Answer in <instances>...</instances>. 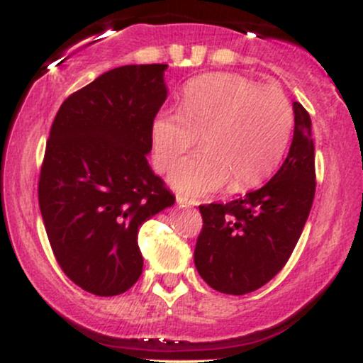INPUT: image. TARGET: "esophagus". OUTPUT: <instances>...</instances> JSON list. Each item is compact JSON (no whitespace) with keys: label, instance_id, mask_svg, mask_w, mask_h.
<instances>
[{"label":"esophagus","instance_id":"34e87169","mask_svg":"<svg viewBox=\"0 0 363 363\" xmlns=\"http://www.w3.org/2000/svg\"><path fill=\"white\" fill-rule=\"evenodd\" d=\"M176 201L181 208H191V206L198 205V201H196V199H189V198H186V196H181V194L176 196Z\"/></svg>","mask_w":363,"mask_h":363}]
</instances>
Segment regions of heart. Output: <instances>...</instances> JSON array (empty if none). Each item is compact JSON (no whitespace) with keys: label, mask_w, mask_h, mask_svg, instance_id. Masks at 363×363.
Masks as SVG:
<instances>
[{"label":"heart","mask_w":363,"mask_h":363,"mask_svg":"<svg viewBox=\"0 0 363 363\" xmlns=\"http://www.w3.org/2000/svg\"><path fill=\"white\" fill-rule=\"evenodd\" d=\"M294 131V107L280 86L235 73H208L182 91L181 111L162 109L152 123L153 164L167 172L201 136V152L174 167L170 186L205 196L230 179L252 187L280 165Z\"/></svg>","instance_id":"obj_1"}]
</instances>
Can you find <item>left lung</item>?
Instances as JSON below:
<instances>
[{
    "mask_svg": "<svg viewBox=\"0 0 363 363\" xmlns=\"http://www.w3.org/2000/svg\"><path fill=\"white\" fill-rule=\"evenodd\" d=\"M295 128L280 170L259 189L230 203L201 205L194 249L198 273L211 289L244 295L266 285L294 252L315 193L311 116L294 102Z\"/></svg>",
    "mask_w": 363,
    "mask_h": 363,
    "instance_id": "1",
    "label": "left lung"
}]
</instances>
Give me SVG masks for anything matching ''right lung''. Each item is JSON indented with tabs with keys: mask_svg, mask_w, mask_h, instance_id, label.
Instances as JSON below:
<instances>
[{
	"mask_svg": "<svg viewBox=\"0 0 363 363\" xmlns=\"http://www.w3.org/2000/svg\"><path fill=\"white\" fill-rule=\"evenodd\" d=\"M167 65H128L61 104L45 145L39 206L57 264L99 297L138 281V228L176 198L150 169Z\"/></svg>",
	"mask_w": 363,
	"mask_h": 363,
	"instance_id": "1",
	"label": "right lung"
}]
</instances>
